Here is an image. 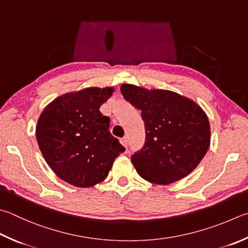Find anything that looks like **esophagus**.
I'll return each mask as SVG.
<instances>
[{"label":"esophagus","mask_w":248,"mask_h":248,"mask_svg":"<svg viewBox=\"0 0 248 248\" xmlns=\"http://www.w3.org/2000/svg\"><path fill=\"white\" fill-rule=\"evenodd\" d=\"M120 142H121V144H123V145H124V147H128V145H129V141H128V138H127V137H124V138H123V139H120Z\"/></svg>","instance_id":"1"}]
</instances>
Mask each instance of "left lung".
Segmentation results:
<instances>
[{
    "mask_svg": "<svg viewBox=\"0 0 248 248\" xmlns=\"http://www.w3.org/2000/svg\"><path fill=\"white\" fill-rule=\"evenodd\" d=\"M125 101L142 110L144 145L131 157L143 179L170 184L194 170L210 143V127L201 107L188 98L166 90L121 85Z\"/></svg>",
    "mask_w": 248,
    "mask_h": 248,
    "instance_id": "obj_1",
    "label": "left lung"
}]
</instances>
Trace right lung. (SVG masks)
<instances>
[{"instance_id":"obj_1","label":"right lung","mask_w":248,"mask_h":248,"mask_svg":"<svg viewBox=\"0 0 248 248\" xmlns=\"http://www.w3.org/2000/svg\"><path fill=\"white\" fill-rule=\"evenodd\" d=\"M111 88H89L53 101L40 116L37 140L58 178L79 187L92 186L108 174L125 151L109 131V117L100 111Z\"/></svg>"}]
</instances>
